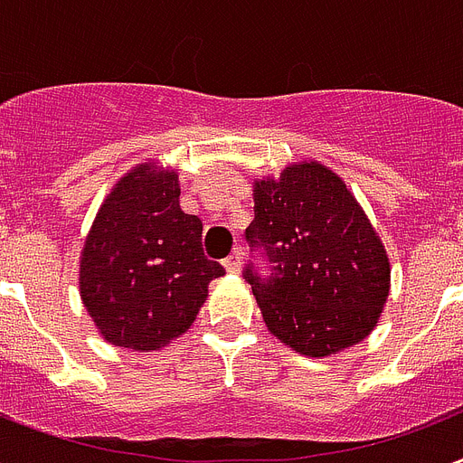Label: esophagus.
Returning <instances> with one entry per match:
<instances>
[{
    "label": "esophagus",
    "mask_w": 463,
    "mask_h": 463,
    "mask_svg": "<svg viewBox=\"0 0 463 463\" xmlns=\"http://www.w3.org/2000/svg\"><path fill=\"white\" fill-rule=\"evenodd\" d=\"M224 268H227L229 272H239V268H241V253H239V249H236L229 258H224Z\"/></svg>",
    "instance_id": "obj_1"
}]
</instances>
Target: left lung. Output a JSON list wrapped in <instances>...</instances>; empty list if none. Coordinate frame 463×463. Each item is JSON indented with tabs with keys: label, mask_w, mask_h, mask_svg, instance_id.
I'll list each match as a JSON object with an SVG mask.
<instances>
[{
	"label": "left lung",
	"mask_w": 463,
	"mask_h": 463,
	"mask_svg": "<svg viewBox=\"0 0 463 463\" xmlns=\"http://www.w3.org/2000/svg\"><path fill=\"white\" fill-rule=\"evenodd\" d=\"M253 256L243 278L268 331L292 350L326 357L367 338L389 297V258L345 183L317 161L258 181ZM263 257L268 273L257 270Z\"/></svg>",
	"instance_id": "left-lung-1"
}]
</instances>
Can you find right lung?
Here are the masks:
<instances>
[{
    "mask_svg": "<svg viewBox=\"0 0 463 463\" xmlns=\"http://www.w3.org/2000/svg\"><path fill=\"white\" fill-rule=\"evenodd\" d=\"M178 175L137 166L118 181L86 236L81 302L103 338L156 350L198 317L224 268L203 253V222L178 205Z\"/></svg>",
    "mask_w": 463,
    "mask_h": 463,
    "instance_id": "add662e5",
    "label": "right lung"
}]
</instances>
